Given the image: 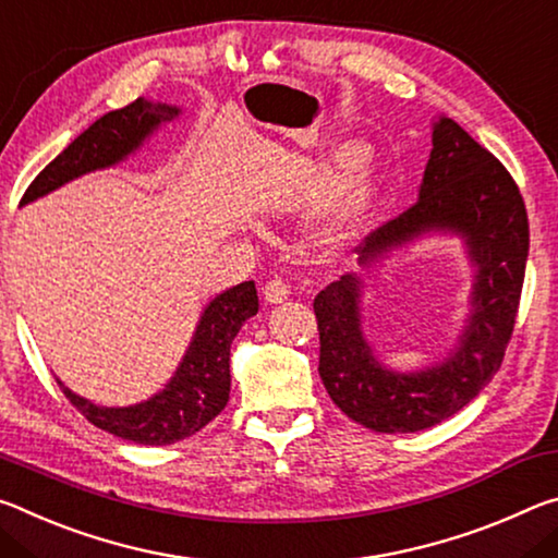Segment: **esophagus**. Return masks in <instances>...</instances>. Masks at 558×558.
Returning a JSON list of instances; mask_svg holds the SVG:
<instances>
[{
    "label": "esophagus",
    "mask_w": 558,
    "mask_h": 558,
    "mask_svg": "<svg viewBox=\"0 0 558 558\" xmlns=\"http://www.w3.org/2000/svg\"><path fill=\"white\" fill-rule=\"evenodd\" d=\"M262 294H264V299L269 301V304H281V301H287V299H289L291 289H289V284H287L284 279L274 277V279H269V281H267V284H264Z\"/></svg>",
    "instance_id": "34e87169"
}]
</instances>
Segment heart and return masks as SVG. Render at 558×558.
I'll list each match as a JSON object with an SVG mask.
<instances>
[{
  "label": "heart",
  "instance_id": "b5f03b06",
  "mask_svg": "<svg viewBox=\"0 0 558 558\" xmlns=\"http://www.w3.org/2000/svg\"><path fill=\"white\" fill-rule=\"evenodd\" d=\"M341 158L345 160L341 166V172L336 175V180L328 187V193L322 203L324 215L331 217H341L351 209V205L355 203V197L361 195V190L365 185V168L361 160V150L359 148H345L341 153Z\"/></svg>",
  "mask_w": 558,
  "mask_h": 558
}]
</instances>
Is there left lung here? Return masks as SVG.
<instances>
[{
	"mask_svg": "<svg viewBox=\"0 0 558 558\" xmlns=\"http://www.w3.org/2000/svg\"><path fill=\"white\" fill-rule=\"evenodd\" d=\"M427 232L460 234L474 264L470 316L454 351L417 373L386 368L361 328V279L345 274L318 291V376L355 423L417 433L462 410L495 378L517 322L529 254L522 193L507 168L452 118L433 123V150L417 203L359 246L371 267Z\"/></svg>",
	"mask_w": 558,
	"mask_h": 558,
	"instance_id": "obj_1",
	"label": "left lung"
}]
</instances>
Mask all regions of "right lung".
I'll return each instance as SVG.
<instances>
[{"label":"right lung","instance_id":"1","mask_svg":"<svg viewBox=\"0 0 558 558\" xmlns=\"http://www.w3.org/2000/svg\"><path fill=\"white\" fill-rule=\"evenodd\" d=\"M180 116V108L138 98L125 108L100 116L94 125L57 155L26 187L20 205L66 185L86 172L111 168L138 150L158 128ZM259 312L254 281H244L209 301L199 316L190 349L182 355L175 376L160 392L128 408H104L71 392L57 380L73 408L100 430L138 445H172L195 435L222 413L230 400V345L242 324Z\"/></svg>","mask_w":558,"mask_h":558}]
</instances>
